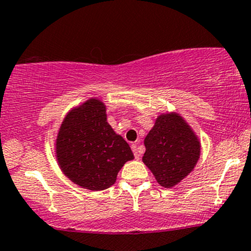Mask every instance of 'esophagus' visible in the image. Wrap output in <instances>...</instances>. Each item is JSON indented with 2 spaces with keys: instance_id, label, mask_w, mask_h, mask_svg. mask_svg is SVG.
<instances>
[{
  "instance_id": "esophagus-1",
  "label": "esophagus",
  "mask_w": 251,
  "mask_h": 251,
  "mask_svg": "<svg viewBox=\"0 0 251 251\" xmlns=\"http://www.w3.org/2000/svg\"><path fill=\"white\" fill-rule=\"evenodd\" d=\"M131 149H132V152H134V155H135V158H136V160H138V158H140V152H138L136 144L132 143L131 144Z\"/></svg>"
}]
</instances>
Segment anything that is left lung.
I'll return each mask as SVG.
<instances>
[{
    "label": "left lung",
    "mask_w": 251,
    "mask_h": 251,
    "mask_svg": "<svg viewBox=\"0 0 251 251\" xmlns=\"http://www.w3.org/2000/svg\"><path fill=\"white\" fill-rule=\"evenodd\" d=\"M143 162L164 188L181 182L196 166L200 146L196 135L178 114H163L144 138Z\"/></svg>",
    "instance_id": "1"
}]
</instances>
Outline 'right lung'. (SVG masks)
<instances>
[{
  "mask_svg": "<svg viewBox=\"0 0 251 251\" xmlns=\"http://www.w3.org/2000/svg\"><path fill=\"white\" fill-rule=\"evenodd\" d=\"M56 157L74 183L104 190L115 183L121 168L134 154L109 126L104 103L91 99L67 114L56 140Z\"/></svg>",
  "mask_w": 251,
  "mask_h": 251,
  "instance_id": "add662e5",
  "label": "right lung"
}]
</instances>
